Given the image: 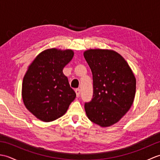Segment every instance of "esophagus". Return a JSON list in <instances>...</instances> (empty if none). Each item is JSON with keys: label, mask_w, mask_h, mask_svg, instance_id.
Here are the masks:
<instances>
[{"label": "esophagus", "mask_w": 160, "mask_h": 160, "mask_svg": "<svg viewBox=\"0 0 160 160\" xmlns=\"http://www.w3.org/2000/svg\"><path fill=\"white\" fill-rule=\"evenodd\" d=\"M75 92L76 93V97L77 98H79L80 97V89H76L75 90Z\"/></svg>", "instance_id": "esophagus-1"}]
</instances>
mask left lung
Returning <instances> with one entry per match:
<instances>
[{"instance_id":"1","label":"left lung","mask_w":160,"mask_h":160,"mask_svg":"<svg viewBox=\"0 0 160 160\" xmlns=\"http://www.w3.org/2000/svg\"><path fill=\"white\" fill-rule=\"evenodd\" d=\"M93 74V95L84 104L88 118L102 127L117 123L133 103L136 79L128 64L113 50L94 49L84 52Z\"/></svg>"}]
</instances>
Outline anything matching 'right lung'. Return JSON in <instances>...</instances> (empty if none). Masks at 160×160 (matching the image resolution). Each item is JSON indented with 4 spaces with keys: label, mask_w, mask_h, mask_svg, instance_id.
<instances>
[{
    "label": "right lung",
    "mask_w": 160,
    "mask_h": 160,
    "mask_svg": "<svg viewBox=\"0 0 160 160\" xmlns=\"http://www.w3.org/2000/svg\"><path fill=\"white\" fill-rule=\"evenodd\" d=\"M71 49L43 51L28 67L23 78L22 98L28 110L48 122L62 117L76 98L63 68L72 60Z\"/></svg>",
    "instance_id": "obj_1"
}]
</instances>
